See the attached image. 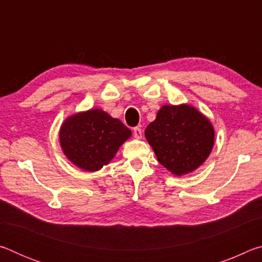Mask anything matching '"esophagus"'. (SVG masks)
I'll use <instances>...</instances> for the list:
<instances>
[{
  "label": "esophagus",
  "mask_w": 262,
  "mask_h": 262,
  "mask_svg": "<svg viewBox=\"0 0 262 262\" xmlns=\"http://www.w3.org/2000/svg\"><path fill=\"white\" fill-rule=\"evenodd\" d=\"M133 134H134L135 139H141V137H142V129L140 127H135L134 129H133Z\"/></svg>",
  "instance_id": "1"
}]
</instances>
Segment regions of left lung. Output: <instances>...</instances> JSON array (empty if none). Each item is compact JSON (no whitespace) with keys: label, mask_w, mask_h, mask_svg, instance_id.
Returning <instances> with one entry per match:
<instances>
[{"label":"left lung","mask_w":262,"mask_h":262,"mask_svg":"<svg viewBox=\"0 0 262 262\" xmlns=\"http://www.w3.org/2000/svg\"><path fill=\"white\" fill-rule=\"evenodd\" d=\"M158 162L176 176L189 173L209 156L215 132L210 121L189 105H164L144 132Z\"/></svg>","instance_id":"left-lung-1"}]
</instances>
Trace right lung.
<instances>
[{
    "mask_svg": "<svg viewBox=\"0 0 262 262\" xmlns=\"http://www.w3.org/2000/svg\"><path fill=\"white\" fill-rule=\"evenodd\" d=\"M132 132L103 110H89L62 123L60 143L70 162L85 171H98L117 154Z\"/></svg>",
    "mask_w": 262,
    "mask_h": 262,
    "instance_id": "obj_1",
    "label": "right lung"
}]
</instances>
